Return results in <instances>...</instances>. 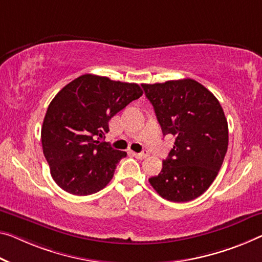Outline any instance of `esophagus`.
<instances>
[{
	"instance_id": "obj_1",
	"label": "esophagus",
	"mask_w": 262,
	"mask_h": 262,
	"mask_svg": "<svg viewBox=\"0 0 262 262\" xmlns=\"http://www.w3.org/2000/svg\"><path fill=\"white\" fill-rule=\"evenodd\" d=\"M134 156L136 157V158H138V159H145L148 156V152L147 151H143V152H139V154H137V152H134Z\"/></svg>"
}]
</instances>
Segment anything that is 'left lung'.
<instances>
[{
  "label": "left lung",
  "mask_w": 262,
  "mask_h": 262,
  "mask_svg": "<svg viewBox=\"0 0 262 262\" xmlns=\"http://www.w3.org/2000/svg\"><path fill=\"white\" fill-rule=\"evenodd\" d=\"M164 136L174 145L158 176L148 179L164 199L185 203L207 190L228 146V125L215 96L194 79L143 84Z\"/></svg>",
  "instance_id": "1"
}]
</instances>
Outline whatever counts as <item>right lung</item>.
<instances>
[{"mask_svg": "<svg viewBox=\"0 0 262 262\" xmlns=\"http://www.w3.org/2000/svg\"><path fill=\"white\" fill-rule=\"evenodd\" d=\"M143 90L136 83L82 75L67 84L48 106L41 139L52 179L68 193L89 195L110 183L126 152L100 142L108 120Z\"/></svg>", "mask_w": 262, "mask_h": 262, "instance_id": "right-lung-1", "label": "right lung"}]
</instances>
